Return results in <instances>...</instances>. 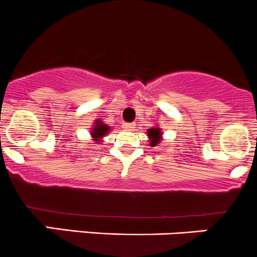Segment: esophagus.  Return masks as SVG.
I'll return each mask as SVG.
<instances>
[{"instance_id": "1", "label": "esophagus", "mask_w": 257, "mask_h": 257, "mask_svg": "<svg viewBox=\"0 0 257 257\" xmlns=\"http://www.w3.org/2000/svg\"><path fill=\"white\" fill-rule=\"evenodd\" d=\"M123 128H125L126 131H134V130L136 128V125H135V123H125V125H123Z\"/></svg>"}]
</instances>
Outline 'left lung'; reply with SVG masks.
I'll return each instance as SVG.
<instances>
[{"label":"left lung","instance_id":"left-lung-1","mask_svg":"<svg viewBox=\"0 0 257 257\" xmlns=\"http://www.w3.org/2000/svg\"><path fill=\"white\" fill-rule=\"evenodd\" d=\"M147 135H148V139H150L151 143L150 146L151 147H154V146L159 145L162 141V130L159 127H153V128H150L147 131Z\"/></svg>","mask_w":257,"mask_h":257}]
</instances>
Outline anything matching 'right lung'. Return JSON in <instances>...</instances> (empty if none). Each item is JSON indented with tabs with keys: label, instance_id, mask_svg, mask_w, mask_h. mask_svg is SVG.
<instances>
[{
	"label": "right lung",
	"instance_id": "obj_1",
	"mask_svg": "<svg viewBox=\"0 0 257 257\" xmlns=\"http://www.w3.org/2000/svg\"><path fill=\"white\" fill-rule=\"evenodd\" d=\"M94 123H95L94 127H93L92 131H90V136H92L93 142L99 143V142H101V139H103L104 136H106L107 132L110 131V126L105 125V123H104L100 118L95 120Z\"/></svg>",
	"mask_w": 257,
	"mask_h": 257
}]
</instances>
